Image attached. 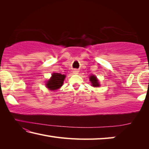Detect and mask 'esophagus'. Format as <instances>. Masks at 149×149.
<instances>
[{
  "mask_svg": "<svg viewBox=\"0 0 149 149\" xmlns=\"http://www.w3.org/2000/svg\"><path fill=\"white\" fill-rule=\"evenodd\" d=\"M78 72H78V70H76V69H75L74 71H73V74H77Z\"/></svg>",
  "mask_w": 149,
  "mask_h": 149,
  "instance_id": "esophagus-1",
  "label": "esophagus"
}]
</instances>
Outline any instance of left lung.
<instances>
[{
	"label": "left lung",
	"mask_w": 149,
	"mask_h": 149,
	"mask_svg": "<svg viewBox=\"0 0 149 149\" xmlns=\"http://www.w3.org/2000/svg\"><path fill=\"white\" fill-rule=\"evenodd\" d=\"M90 81L91 82L93 87H99V83L98 81L97 77H96L95 75H91V76L90 77Z\"/></svg>",
	"instance_id": "1"
}]
</instances>
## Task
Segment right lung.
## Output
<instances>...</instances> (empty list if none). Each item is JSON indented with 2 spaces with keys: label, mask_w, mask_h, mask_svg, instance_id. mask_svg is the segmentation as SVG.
Returning a JSON list of instances; mask_svg holds the SVG:
<instances>
[{
  "label": "right lung",
  "mask_w": 149,
  "mask_h": 149,
  "mask_svg": "<svg viewBox=\"0 0 149 149\" xmlns=\"http://www.w3.org/2000/svg\"><path fill=\"white\" fill-rule=\"evenodd\" d=\"M64 75H62L59 73H54L52 74V77L48 81L47 83V87L50 90H56L62 86L64 82Z\"/></svg>",
  "instance_id": "obj_1"
}]
</instances>
